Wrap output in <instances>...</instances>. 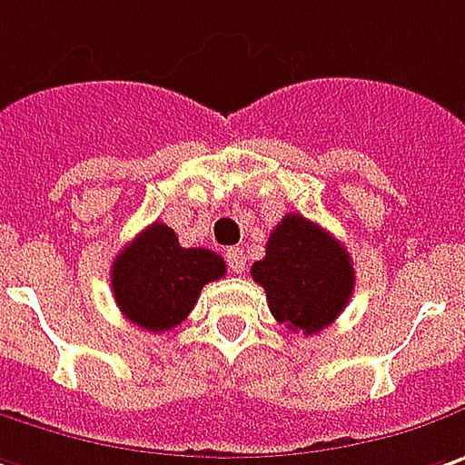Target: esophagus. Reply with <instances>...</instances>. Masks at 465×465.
<instances>
[{
	"label": "esophagus",
	"instance_id": "34e87169",
	"mask_svg": "<svg viewBox=\"0 0 465 465\" xmlns=\"http://www.w3.org/2000/svg\"><path fill=\"white\" fill-rule=\"evenodd\" d=\"M226 262H229V271L232 272H244V268H247V257H244V252L239 247L226 250Z\"/></svg>",
	"mask_w": 465,
	"mask_h": 465
}]
</instances>
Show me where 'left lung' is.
<instances>
[{
  "label": "left lung",
  "instance_id": "obj_1",
  "mask_svg": "<svg viewBox=\"0 0 465 465\" xmlns=\"http://www.w3.org/2000/svg\"><path fill=\"white\" fill-rule=\"evenodd\" d=\"M252 278L268 293L278 322L304 335L328 328L353 293V262L335 236L299 213L281 218Z\"/></svg>",
  "mask_w": 465,
  "mask_h": 465
}]
</instances>
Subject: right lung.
<instances>
[{
	"label": "right lung",
	"instance_id": "1",
	"mask_svg": "<svg viewBox=\"0 0 465 465\" xmlns=\"http://www.w3.org/2000/svg\"><path fill=\"white\" fill-rule=\"evenodd\" d=\"M221 254L182 247L173 229L155 221L116 254L114 299L122 314L143 331L163 333L193 312L205 283L223 278Z\"/></svg>",
	"mask_w": 465,
	"mask_h": 465
}]
</instances>
